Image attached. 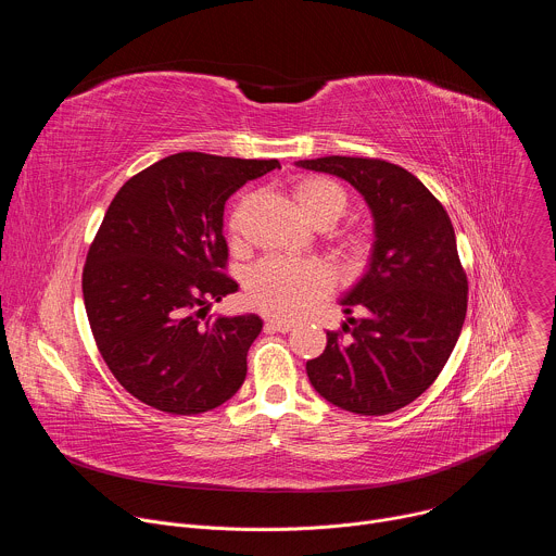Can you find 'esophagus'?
I'll return each mask as SVG.
<instances>
[{"mask_svg": "<svg viewBox=\"0 0 556 556\" xmlns=\"http://www.w3.org/2000/svg\"><path fill=\"white\" fill-rule=\"evenodd\" d=\"M266 328L268 330H275V332H290L294 328L292 321H286V319H268L266 321Z\"/></svg>", "mask_w": 556, "mask_h": 556, "instance_id": "34e87169", "label": "esophagus"}]
</instances>
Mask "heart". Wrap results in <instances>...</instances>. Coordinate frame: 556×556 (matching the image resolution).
I'll return each instance as SVG.
<instances>
[{
    "mask_svg": "<svg viewBox=\"0 0 556 556\" xmlns=\"http://www.w3.org/2000/svg\"><path fill=\"white\" fill-rule=\"evenodd\" d=\"M294 200L301 213L316 226H332L348 211L350 195L343 185L332 178L309 176L294 185ZM240 228V211L230 219V230ZM345 257L352 264H361L369 255V237L363 232H350L343 240ZM330 288V273L319 262H290V260H264L247 277V299L253 307L292 316L301 312L312 299L321 296Z\"/></svg>",
    "mask_w": 556,
    "mask_h": 556,
    "instance_id": "b5f03b06",
    "label": "heart"
}]
</instances>
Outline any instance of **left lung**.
<instances>
[{
	"label": "left lung",
	"instance_id": "left-lung-1",
	"mask_svg": "<svg viewBox=\"0 0 556 556\" xmlns=\"http://www.w3.org/2000/svg\"><path fill=\"white\" fill-rule=\"evenodd\" d=\"M296 167L343 178L374 217L369 266L341 299L343 332H328L307 378L345 412L391 414L429 389L464 326L468 281L453 224L414 174L378 157L326 155Z\"/></svg>",
	"mask_w": 556,
	"mask_h": 556
}]
</instances>
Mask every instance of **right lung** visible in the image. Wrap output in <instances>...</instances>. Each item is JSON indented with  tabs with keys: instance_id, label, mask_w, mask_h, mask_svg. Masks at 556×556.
<instances>
[{
	"instance_id": "obj_1",
	"label": "right lung",
	"mask_w": 556,
	"mask_h": 556,
	"mask_svg": "<svg viewBox=\"0 0 556 556\" xmlns=\"http://www.w3.org/2000/svg\"><path fill=\"white\" fill-rule=\"evenodd\" d=\"M279 161L182 151L129 178L88 251L84 301L97 348L140 403L204 414L237 393L257 314L206 316L237 292L224 275V204Z\"/></svg>"
}]
</instances>
